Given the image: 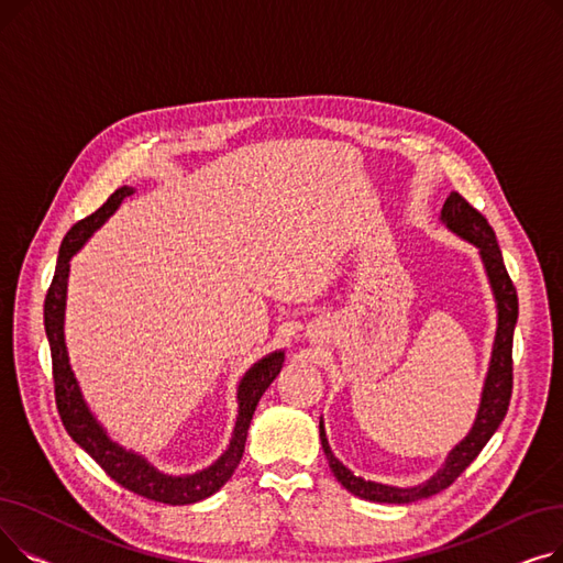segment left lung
Returning a JSON list of instances; mask_svg holds the SVG:
<instances>
[{"instance_id": "obj_1", "label": "left lung", "mask_w": 563, "mask_h": 563, "mask_svg": "<svg viewBox=\"0 0 563 563\" xmlns=\"http://www.w3.org/2000/svg\"><path fill=\"white\" fill-rule=\"evenodd\" d=\"M440 223L445 225L450 232H454L461 240L467 244L477 246L484 272L493 291L495 299V310H497V329H495V340L490 349V363L488 372L484 378V388H482V399L477 408V418L472 422L470 431L465 433L463 440H459L448 454L445 463H442L433 475L418 484V486H388L380 482H369L363 479L353 472L333 454L327 429H323V418L319 420V438H321V448L323 454L329 459L331 472L335 479L353 495H358L369 501H383V505H410V501H418L424 497H431L440 490H445L448 486L454 484V479L461 475V472L477 459V454L484 450L490 435L497 431L507 416L509 399H511V372H514V361H511V346H514V331H516V321H518V294L516 287L507 274L505 260H501V251L497 246L495 232L488 225V221L472 207L463 196L452 191L442 205L440 210Z\"/></svg>"}]
</instances>
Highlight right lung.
<instances>
[{
	"mask_svg": "<svg viewBox=\"0 0 563 563\" xmlns=\"http://www.w3.org/2000/svg\"><path fill=\"white\" fill-rule=\"evenodd\" d=\"M132 194H134L132 187L115 189L98 212L81 219L68 230L62 249H58L56 272L45 297V333L52 351L54 395H56L58 416H62L70 438L88 456L96 459V463L113 482H118L123 488L141 497L164 501V505H170V507H183L214 495L232 477V472L242 461L249 427L253 420V412L257 408V401L264 395V390L272 386L274 378L280 374L285 363V351L278 349V351L266 353L264 358H260L246 369L240 386H236V404H240V410H236V422H234L230 445L212 465L194 472V475H168V472H162L159 467H155L143 454L123 448L121 442H115L107 433L102 422L93 416L91 406L86 404L84 393L79 388V380L68 358L66 333H64L68 276H70L73 255L81 251V246L91 240L93 232L100 230L109 221V217H113L118 207H121V202Z\"/></svg>",
	"mask_w": 563,
	"mask_h": 563,
	"instance_id": "obj_1",
	"label": "right lung"
}]
</instances>
